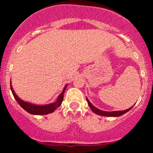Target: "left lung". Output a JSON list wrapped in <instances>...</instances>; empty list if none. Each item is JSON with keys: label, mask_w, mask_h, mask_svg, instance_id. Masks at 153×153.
I'll use <instances>...</instances> for the list:
<instances>
[{"label": "left lung", "mask_w": 153, "mask_h": 153, "mask_svg": "<svg viewBox=\"0 0 153 153\" xmlns=\"http://www.w3.org/2000/svg\"><path fill=\"white\" fill-rule=\"evenodd\" d=\"M86 101L88 102V104L89 107L91 108V109L94 112L95 114H96L100 115V116H103V117H119V116H122L124 114L127 113V111H129V110L132 108L133 106L130 107L129 108H128L127 110H124V111H104L100 110L99 108H97L96 107H95L94 105L91 103L89 100L86 98Z\"/></svg>", "instance_id": "left-lung-1"}]
</instances>
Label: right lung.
<instances>
[{
    "label": "right lung",
    "mask_w": 153,
    "mask_h": 153,
    "mask_svg": "<svg viewBox=\"0 0 153 153\" xmlns=\"http://www.w3.org/2000/svg\"><path fill=\"white\" fill-rule=\"evenodd\" d=\"M67 85H65L64 89H63L62 92L61 93L60 95L57 98L56 102L50 103V104L47 105H44V106H39V105H35L32 104V103L26 102V101H22V99H20L18 96H16V94H15V92L13 90V88L10 85V89H11L12 94L13 95V97L15 98V99L16 100V101L21 106L24 108V110L26 111L28 113L34 115H45L48 114L52 113L54 111V110L57 109V108L60 106L61 103H62L63 101V98H64V93L65 91V89L67 88Z\"/></svg>",
    "instance_id": "add662e5"
}]
</instances>
